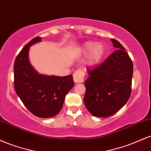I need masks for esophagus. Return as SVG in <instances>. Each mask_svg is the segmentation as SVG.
<instances>
[{
	"instance_id": "esophagus-1",
	"label": "esophagus",
	"mask_w": 151,
	"mask_h": 151,
	"mask_svg": "<svg viewBox=\"0 0 151 151\" xmlns=\"http://www.w3.org/2000/svg\"><path fill=\"white\" fill-rule=\"evenodd\" d=\"M85 76V72L81 70H78L73 74V79L75 83L83 82Z\"/></svg>"
}]
</instances>
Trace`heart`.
Listing matches in <instances>:
<instances>
[{
	"label": "heart",
	"mask_w": 151,
	"mask_h": 151,
	"mask_svg": "<svg viewBox=\"0 0 151 151\" xmlns=\"http://www.w3.org/2000/svg\"><path fill=\"white\" fill-rule=\"evenodd\" d=\"M105 46L101 42L95 44L93 42H86L81 46V52L83 55L89 53L87 62L90 65H95L98 64L105 55Z\"/></svg>",
	"instance_id": "obj_1"
}]
</instances>
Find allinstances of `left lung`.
<instances>
[{"instance_id": "left-lung-1", "label": "left lung", "mask_w": 151, "mask_h": 151, "mask_svg": "<svg viewBox=\"0 0 151 151\" xmlns=\"http://www.w3.org/2000/svg\"><path fill=\"white\" fill-rule=\"evenodd\" d=\"M115 51L101 64L88 67L84 102L94 116L109 117L126 104L131 93L133 65L126 49L111 39Z\"/></svg>"}]
</instances>
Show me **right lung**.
I'll use <instances>...</instances> for the list:
<instances>
[{
  "mask_svg": "<svg viewBox=\"0 0 151 151\" xmlns=\"http://www.w3.org/2000/svg\"><path fill=\"white\" fill-rule=\"evenodd\" d=\"M36 37L22 48L14 63L15 92L25 106L35 116L50 118L56 116L63 106L65 96L73 87L72 75L65 77L39 74L28 59L30 47L41 41Z\"/></svg>",
  "mask_w": 151,
  "mask_h": 151,
  "instance_id": "obj_1",
  "label": "right lung"
}]
</instances>
